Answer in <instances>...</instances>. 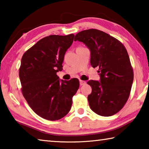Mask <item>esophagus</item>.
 Here are the masks:
<instances>
[{
	"instance_id": "esophagus-1",
	"label": "esophagus",
	"mask_w": 149,
	"mask_h": 149,
	"mask_svg": "<svg viewBox=\"0 0 149 149\" xmlns=\"http://www.w3.org/2000/svg\"><path fill=\"white\" fill-rule=\"evenodd\" d=\"M79 84H80V85H85V84H86V82H85V81L79 80Z\"/></svg>"
}]
</instances>
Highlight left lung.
<instances>
[{"mask_svg": "<svg viewBox=\"0 0 149 149\" xmlns=\"http://www.w3.org/2000/svg\"><path fill=\"white\" fill-rule=\"evenodd\" d=\"M74 41L84 42L91 51L92 67H99L100 81L89 80L91 109L102 116L114 115L127 102L133 81V71L127 50L120 41L95 29L80 31Z\"/></svg>", "mask_w": 149, "mask_h": 149, "instance_id": "8db88e82", "label": "left lung"}]
</instances>
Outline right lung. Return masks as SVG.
<instances>
[{
    "instance_id": "right-lung-1",
    "label": "right lung",
    "mask_w": 149,
    "mask_h": 149,
    "mask_svg": "<svg viewBox=\"0 0 149 149\" xmlns=\"http://www.w3.org/2000/svg\"><path fill=\"white\" fill-rule=\"evenodd\" d=\"M74 34L45 37L30 48L22 58L19 76L25 99L36 114L48 120H58L71 109L72 97L79 89L77 78L60 80L65 52Z\"/></svg>"
}]
</instances>
